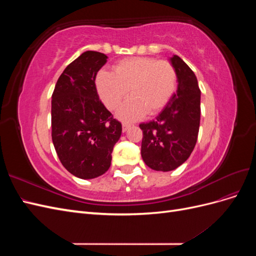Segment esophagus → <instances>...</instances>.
<instances>
[{
  "label": "esophagus",
  "instance_id": "esophagus-1",
  "mask_svg": "<svg viewBox=\"0 0 256 256\" xmlns=\"http://www.w3.org/2000/svg\"><path fill=\"white\" fill-rule=\"evenodd\" d=\"M129 128H130L129 124H126V122L122 124V132H126V131H127Z\"/></svg>",
  "mask_w": 256,
  "mask_h": 256
}]
</instances>
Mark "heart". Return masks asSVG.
Listing matches in <instances>:
<instances>
[{
	"instance_id": "b5f03b06",
	"label": "heart",
	"mask_w": 256,
	"mask_h": 256,
	"mask_svg": "<svg viewBox=\"0 0 256 256\" xmlns=\"http://www.w3.org/2000/svg\"><path fill=\"white\" fill-rule=\"evenodd\" d=\"M177 74L168 60L134 56L124 58L114 66V72L102 69L96 76L98 95L104 104L114 110L130 88L132 95L118 111L126 122L157 114L168 104L175 92Z\"/></svg>"
}]
</instances>
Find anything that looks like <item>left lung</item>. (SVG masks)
<instances>
[{"label":"left lung","mask_w":256,"mask_h":256,"mask_svg":"<svg viewBox=\"0 0 256 256\" xmlns=\"http://www.w3.org/2000/svg\"><path fill=\"white\" fill-rule=\"evenodd\" d=\"M177 74V90L154 120L141 124V154L154 171H173L187 160L198 140L200 90L191 68L178 56L170 58Z\"/></svg>","instance_id":"1"}]
</instances>
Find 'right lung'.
Returning a JSON list of instances; mask_svg holds the SVG:
<instances>
[{"mask_svg": "<svg viewBox=\"0 0 256 256\" xmlns=\"http://www.w3.org/2000/svg\"><path fill=\"white\" fill-rule=\"evenodd\" d=\"M106 58L100 52H83L64 69L52 94L54 148L67 171L81 180L109 170L113 147L122 134V124L100 102L95 85Z\"/></svg>", "mask_w": 256, "mask_h": 256, "instance_id": "obj_1", "label": "right lung"}]
</instances>
